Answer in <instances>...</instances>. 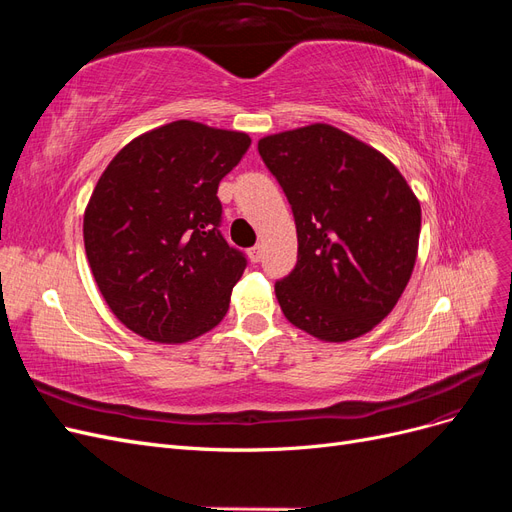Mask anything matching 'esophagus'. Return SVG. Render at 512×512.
<instances>
[{
  "instance_id": "obj_1",
  "label": "esophagus",
  "mask_w": 512,
  "mask_h": 512,
  "mask_svg": "<svg viewBox=\"0 0 512 512\" xmlns=\"http://www.w3.org/2000/svg\"><path fill=\"white\" fill-rule=\"evenodd\" d=\"M247 258H250L252 262H260V258H262V250H260V245H254V247H250V250H247Z\"/></svg>"
}]
</instances>
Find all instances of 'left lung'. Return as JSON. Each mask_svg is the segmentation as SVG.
Segmentation results:
<instances>
[{"instance_id":"1","label":"left lung","mask_w":512,"mask_h":512,"mask_svg":"<svg viewBox=\"0 0 512 512\" xmlns=\"http://www.w3.org/2000/svg\"><path fill=\"white\" fill-rule=\"evenodd\" d=\"M258 151L297 224V267L275 284L284 316L320 342L369 333L410 282L416 194L378 149L329 123L265 136Z\"/></svg>"}]
</instances>
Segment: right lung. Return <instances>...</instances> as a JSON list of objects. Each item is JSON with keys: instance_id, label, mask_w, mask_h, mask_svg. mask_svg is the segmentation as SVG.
Masks as SVG:
<instances>
[{"instance_id": "obj_1", "label": "right lung", "mask_w": 512, "mask_h": 512, "mask_svg": "<svg viewBox=\"0 0 512 512\" xmlns=\"http://www.w3.org/2000/svg\"><path fill=\"white\" fill-rule=\"evenodd\" d=\"M252 138L179 119L123 147L83 215L85 254L121 324L158 344L218 327L245 256L218 230L220 181Z\"/></svg>"}]
</instances>
